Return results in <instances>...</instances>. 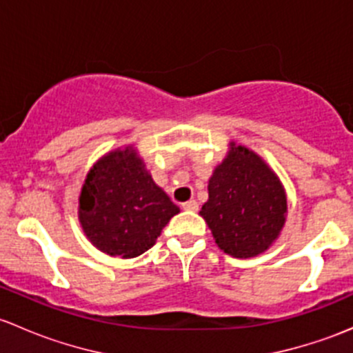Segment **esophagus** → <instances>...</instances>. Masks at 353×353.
Returning <instances> with one entry per match:
<instances>
[{
	"label": "esophagus",
	"mask_w": 353,
	"mask_h": 353,
	"mask_svg": "<svg viewBox=\"0 0 353 353\" xmlns=\"http://www.w3.org/2000/svg\"><path fill=\"white\" fill-rule=\"evenodd\" d=\"M183 210H188V212H196L198 201H194V199H190V201L183 203Z\"/></svg>",
	"instance_id": "esophagus-1"
}]
</instances>
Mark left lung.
I'll list each match as a JSON object with an SVG mask.
<instances>
[{"instance_id": "8db88e82", "label": "left lung", "mask_w": 353, "mask_h": 353, "mask_svg": "<svg viewBox=\"0 0 353 353\" xmlns=\"http://www.w3.org/2000/svg\"><path fill=\"white\" fill-rule=\"evenodd\" d=\"M201 216L215 243L234 258L259 254L279 237L287 198L279 177L258 155L232 147L208 183Z\"/></svg>"}]
</instances>
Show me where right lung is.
<instances>
[{
  "label": "right lung",
  "instance_id": "add662e5",
  "mask_svg": "<svg viewBox=\"0 0 353 353\" xmlns=\"http://www.w3.org/2000/svg\"><path fill=\"white\" fill-rule=\"evenodd\" d=\"M78 213L95 248L109 256L134 258L155 244L179 208L126 148L105 155L88 172Z\"/></svg>",
  "mask_w": 353,
  "mask_h": 353
}]
</instances>
